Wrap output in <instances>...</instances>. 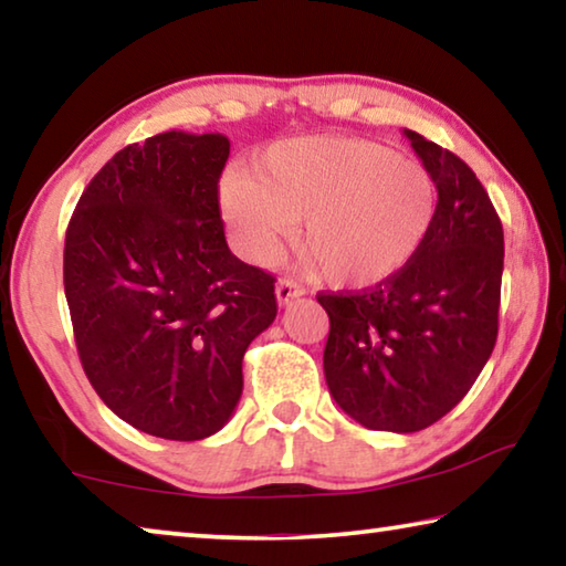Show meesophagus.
I'll return each mask as SVG.
<instances>
[{
    "instance_id": "esophagus-1",
    "label": "esophagus",
    "mask_w": 566,
    "mask_h": 566,
    "mask_svg": "<svg viewBox=\"0 0 566 566\" xmlns=\"http://www.w3.org/2000/svg\"><path fill=\"white\" fill-rule=\"evenodd\" d=\"M274 294H276V302H280V306H284V304H290L292 300H296V296H302L304 290L292 280H280V282H276Z\"/></svg>"
}]
</instances>
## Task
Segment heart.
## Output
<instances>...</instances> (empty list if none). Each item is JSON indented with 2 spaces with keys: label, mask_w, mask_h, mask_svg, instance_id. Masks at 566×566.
Masks as SVG:
<instances>
[{
  "label": "heart",
  "mask_w": 566,
  "mask_h": 566,
  "mask_svg": "<svg viewBox=\"0 0 566 566\" xmlns=\"http://www.w3.org/2000/svg\"><path fill=\"white\" fill-rule=\"evenodd\" d=\"M437 181L421 161L369 139L294 137L229 171L219 207L249 262L266 264L296 224V249L322 282L364 290L397 276L437 219Z\"/></svg>",
  "instance_id": "b5f03b06"
}]
</instances>
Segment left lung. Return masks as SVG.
<instances>
[{"instance_id": "left-lung-1", "label": "left lung", "mask_w": 566, "mask_h": 566, "mask_svg": "<svg viewBox=\"0 0 566 566\" xmlns=\"http://www.w3.org/2000/svg\"><path fill=\"white\" fill-rule=\"evenodd\" d=\"M437 181V219L397 276L357 294H319L329 314L324 377L334 401L377 432H419L452 411L500 329L504 232L462 159L405 129Z\"/></svg>"}]
</instances>
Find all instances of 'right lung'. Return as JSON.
Wrapping results in <instances>:
<instances>
[{"label":"right lung","mask_w":566,"mask_h":566,"mask_svg":"<svg viewBox=\"0 0 566 566\" xmlns=\"http://www.w3.org/2000/svg\"><path fill=\"white\" fill-rule=\"evenodd\" d=\"M224 134L161 132L82 191L64 294L84 375L114 415L197 442L234 415L242 359L276 317L274 276L229 252L219 217Z\"/></svg>","instance_id":"add662e5"}]
</instances>
